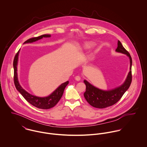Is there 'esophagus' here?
<instances>
[{"label": "esophagus", "instance_id": "1", "mask_svg": "<svg viewBox=\"0 0 147 147\" xmlns=\"http://www.w3.org/2000/svg\"><path fill=\"white\" fill-rule=\"evenodd\" d=\"M80 79H81V78H80V76H76L75 77V80H76V81H80Z\"/></svg>", "mask_w": 147, "mask_h": 147}]
</instances>
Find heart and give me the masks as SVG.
<instances>
[{"instance_id": "1", "label": "heart", "mask_w": 147, "mask_h": 147, "mask_svg": "<svg viewBox=\"0 0 147 147\" xmlns=\"http://www.w3.org/2000/svg\"><path fill=\"white\" fill-rule=\"evenodd\" d=\"M94 44L92 42H87L84 45V49H89V48H91L93 46Z\"/></svg>"}]
</instances>
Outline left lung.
<instances>
[{
  "instance_id": "obj_1",
  "label": "left lung",
  "mask_w": 147,
  "mask_h": 147,
  "mask_svg": "<svg viewBox=\"0 0 147 147\" xmlns=\"http://www.w3.org/2000/svg\"><path fill=\"white\" fill-rule=\"evenodd\" d=\"M115 51L118 53L126 54L129 57L130 62L129 72L123 84L114 89L107 90L96 88L86 80H84V83L86 85V91L84 92V97L86 101L93 107L103 109L114 105L121 98L131 85L132 82L131 67L132 62L131 57L119 41H118V47Z\"/></svg>"
}]
</instances>
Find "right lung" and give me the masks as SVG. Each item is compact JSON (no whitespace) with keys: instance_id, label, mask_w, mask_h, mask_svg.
Masks as SVG:
<instances>
[{"instance_id":"obj_1","label":"right lung","mask_w":147,"mask_h":147,"mask_svg":"<svg viewBox=\"0 0 147 147\" xmlns=\"http://www.w3.org/2000/svg\"><path fill=\"white\" fill-rule=\"evenodd\" d=\"M50 34H43L37 37H33L30 38L26 41L24 43H32L36 42L39 40L42 39L43 37H50ZM19 51L16 54L14 60H13V68H14V83L16 86V89L21 93V95L24 97V98L31 105L42 109H50L57 104L59 102L61 97H62L64 90L66 86L68 84L69 82L67 81L63 84H61L59 86H58L51 94L47 97H40L36 96H33L28 92H26L24 89L22 88L18 80V58Z\"/></svg>"}]
</instances>
